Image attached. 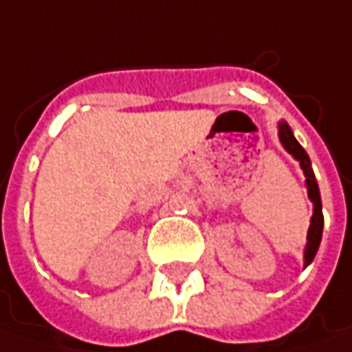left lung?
I'll list each match as a JSON object with an SVG mask.
<instances>
[{"label":"left lung","mask_w":352,"mask_h":352,"mask_svg":"<svg viewBox=\"0 0 352 352\" xmlns=\"http://www.w3.org/2000/svg\"><path fill=\"white\" fill-rule=\"evenodd\" d=\"M278 135H280V142H282L283 149L299 161V167L305 175V187H307V197L309 201L314 203V217H311V224H309V230H307V244H305V250H303V267H307L314 262L315 254L319 250V244H321V236H323V208H321V195H319V185L315 181L314 169H311V161L309 155L303 147L299 146V142L296 140L292 128L287 126V122H280L278 124Z\"/></svg>","instance_id":"obj_1"}]
</instances>
